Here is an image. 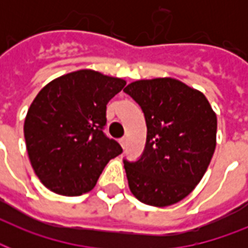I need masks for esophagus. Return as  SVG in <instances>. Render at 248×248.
<instances>
[{
  "label": "esophagus",
  "instance_id": "34e87169",
  "mask_svg": "<svg viewBox=\"0 0 248 248\" xmlns=\"http://www.w3.org/2000/svg\"><path fill=\"white\" fill-rule=\"evenodd\" d=\"M120 144H121V147L124 149V148H126V139H124V138H122V139L120 140Z\"/></svg>",
  "mask_w": 248,
  "mask_h": 248
}]
</instances>
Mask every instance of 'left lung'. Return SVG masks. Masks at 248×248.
Returning a JSON list of instances; mask_svg holds the SVG:
<instances>
[{
	"instance_id": "obj_1",
	"label": "left lung",
	"mask_w": 248,
	"mask_h": 248,
	"mask_svg": "<svg viewBox=\"0 0 248 248\" xmlns=\"http://www.w3.org/2000/svg\"><path fill=\"white\" fill-rule=\"evenodd\" d=\"M141 107L147 144L141 158L124 161L128 188L149 206H171L193 192L216 148L217 118L200 90L171 77L139 79L124 89Z\"/></svg>"
}]
</instances>
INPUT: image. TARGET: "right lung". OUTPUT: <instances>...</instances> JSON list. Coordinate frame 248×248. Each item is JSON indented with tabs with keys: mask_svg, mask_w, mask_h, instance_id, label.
Wrapping results in <instances>:
<instances>
[{
	"mask_svg": "<svg viewBox=\"0 0 248 248\" xmlns=\"http://www.w3.org/2000/svg\"><path fill=\"white\" fill-rule=\"evenodd\" d=\"M126 85L93 69L63 75L41 89L24 121L32 169L41 183L60 196L93 190L107 163L122 153L104 135L107 104Z\"/></svg>",
	"mask_w": 248,
	"mask_h": 248,
	"instance_id": "right-lung-1",
	"label": "right lung"
}]
</instances>
